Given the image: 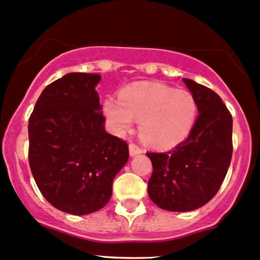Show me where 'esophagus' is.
<instances>
[{
    "instance_id": "34e87169",
    "label": "esophagus",
    "mask_w": 260,
    "mask_h": 260,
    "mask_svg": "<svg viewBox=\"0 0 260 260\" xmlns=\"http://www.w3.org/2000/svg\"><path fill=\"white\" fill-rule=\"evenodd\" d=\"M142 152L143 151H142V148H139L137 144H135V143L129 144V154L132 155V157H135V155H137V154H141Z\"/></svg>"
}]
</instances>
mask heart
<instances>
[{
	"mask_svg": "<svg viewBox=\"0 0 260 260\" xmlns=\"http://www.w3.org/2000/svg\"><path fill=\"white\" fill-rule=\"evenodd\" d=\"M103 112L116 135L128 132L136 119L144 142L157 148H171L192 132L197 103L189 92L148 82L123 89L119 98L108 97Z\"/></svg>",
	"mask_w": 260,
	"mask_h": 260,
	"instance_id": "b5f03b06",
	"label": "heart"
}]
</instances>
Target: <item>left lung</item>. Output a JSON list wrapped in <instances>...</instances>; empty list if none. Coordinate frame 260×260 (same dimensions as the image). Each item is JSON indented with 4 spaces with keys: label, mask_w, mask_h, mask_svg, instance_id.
I'll return each mask as SVG.
<instances>
[{
    "label": "left lung",
    "mask_w": 260,
    "mask_h": 260,
    "mask_svg": "<svg viewBox=\"0 0 260 260\" xmlns=\"http://www.w3.org/2000/svg\"><path fill=\"white\" fill-rule=\"evenodd\" d=\"M198 108L187 139L165 153H147L153 172L148 196L159 208L189 212L217 194L231 165L233 119L222 98L197 82L183 78Z\"/></svg>",
    "instance_id": "8db88e82"
}]
</instances>
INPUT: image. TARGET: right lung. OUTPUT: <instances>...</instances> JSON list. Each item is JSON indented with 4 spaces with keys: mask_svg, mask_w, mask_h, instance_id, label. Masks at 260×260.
I'll return each mask as SVG.
<instances>
[{
    "mask_svg": "<svg viewBox=\"0 0 260 260\" xmlns=\"http://www.w3.org/2000/svg\"><path fill=\"white\" fill-rule=\"evenodd\" d=\"M97 73H68L48 84L28 122V160L43 197L62 212L89 214L108 203L128 146L105 129Z\"/></svg>",
    "mask_w": 260,
    "mask_h": 260,
    "instance_id": "1",
    "label": "right lung"
}]
</instances>
